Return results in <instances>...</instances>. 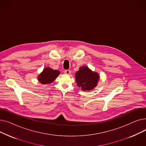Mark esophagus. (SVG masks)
<instances>
[{
    "label": "esophagus",
    "mask_w": 146,
    "mask_h": 146,
    "mask_svg": "<svg viewBox=\"0 0 146 146\" xmlns=\"http://www.w3.org/2000/svg\"><path fill=\"white\" fill-rule=\"evenodd\" d=\"M64 73L66 74H71V71L69 70H64Z\"/></svg>",
    "instance_id": "1"
}]
</instances>
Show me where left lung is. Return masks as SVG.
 Segmentation results:
<instances>
[{"instance_id":"left-lung-1","label":"left lung","mask_w":146,"mask_h":146,"mask_svg":"<svg viewBox=\"0 0 146 146\" xmlns=\"http://www.w3.org/2000/svg\"><path fill=\"white\" fill-rule=\"evenodd\" d=\"M78 86L83 90H90L97 85L99 75L86 66H82L75 74Z\"/></svg>"}]
</instances>
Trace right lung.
Masks as SVG:
<instances>
[{"label": "right lung", "mask_w": 146, "mask_h": 146, "mask_svg": "<svg viewBox=\"0 0 146 146\" xmlns=\"http://www.w3.org/2000/svg\"><path fill=\"white\" fill-rule=\"evenodd\" d=\"M60 73L58 70H53L50 67H45L38 76V80L43 85L51 83L57 78Z\"/></svg>", "instance_id": "add662e5"}]
</instances>
